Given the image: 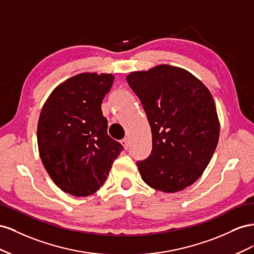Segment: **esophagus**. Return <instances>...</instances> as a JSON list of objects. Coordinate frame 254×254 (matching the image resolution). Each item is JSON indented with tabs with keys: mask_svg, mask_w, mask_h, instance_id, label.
I'll list each match as a JSON object with an SVG mask.
<instances>
[{
	"mask_svg": "<svg viewBox=\"0 0 254 254\" xmlns=\"http://www.w3.org/2000/svg\"><path fill=\"white\" fill-rule=\"evenodd\" d=\"M121 143H122V146L125 147V149H127V148H128V146H129L128 138H123V139L121 140Z\"/></svg>",
	"mask_w": 254,
	"mask_h": 254,
	"instance_id": "obj_1",
	"label": "esophagus"
}]
</instances>
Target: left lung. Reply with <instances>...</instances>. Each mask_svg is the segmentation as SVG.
<instances>
[{"label":"left lung","instance_id":"1","mask_svg":"<svg viewBox=\"0 0 254 254\" xmlns=\"http://www.w3.org/2000/svg\"><path fill=\"white\" fill-rule=\"evenodd\" d=\"M152 131V151L137 162L142 180L164 192L183 190L211 161L219 138L214 99L190 72L161 64L129 73Z\"/></svg>","mask_w":254,"mask_h":254}]
</instances>
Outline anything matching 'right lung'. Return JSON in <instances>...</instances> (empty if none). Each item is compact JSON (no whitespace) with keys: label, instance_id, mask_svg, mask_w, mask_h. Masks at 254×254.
<instances>
[{"label":"right lung","instance_id":"right-lung-1","mask_svg":"<svg viewBox=\"0 0 254 254\" xmlns=\"http://www.w3.org/2000/svg\"><path fill=\"white\" fill-rule=\"evenodd\" d=\"M113 74L81 73L51 93L38 121L39 153L49 176L75 197L95 193L104 184L123 146L107 134L101 104Z\"/></svg>","mask_w":254,"mask_h":254}]
</instances>
